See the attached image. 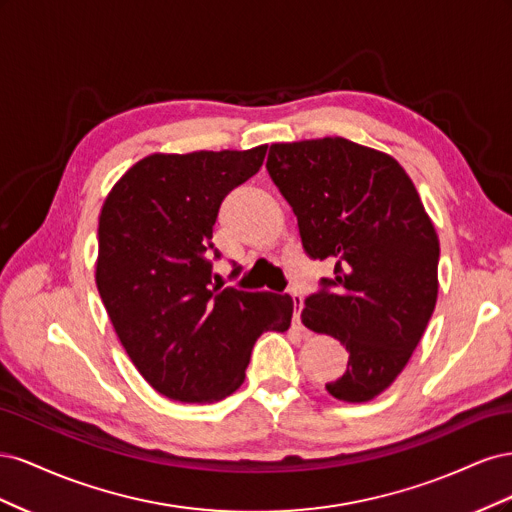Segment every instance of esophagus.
<instances>
[{
    "instance_id": "obj_1",
    "label": "esophagus",
    "mask_w": 512,
    "mask_h": 512,
    "mask_svg": "<svg viewBox=\"0 0 512 512\" xmlns=\"http://www.w3.org/2000/svg\"><path fill=\"white\" fill-rule=\"evenodd\" d=\"M290 297H292V309H294V314H292V329L305 331V327L301 324V312H303V299H301V294H299L297 290H290Z\"/></svg>"
}]
</instances>
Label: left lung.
I'll return each mask as SVG.
<instances>
[{"label": "left lung", "mask_w": 512, "mask_h": 512, "mask_svg": "<svg viewBox=\"0 0 512 512\" xmlns=\"http://www.w3.org/2000/svg\"><path fill=\"white\" fill-rule=\"evenodd\" d=\"M267 170L299 222L309 258L335 262L301 312L350 354L327 391L374 399L401 374L438 299L440 241L406 170L346 138L275 143Z\"/></svg>", "instance_id": "obj_1"}]
</instances>
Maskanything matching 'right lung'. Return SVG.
Returning <instances> with one entry per match:
<instances>
[{
	"instance_id": "right-lung-1",
	"label": "right lung",
	"mask_w": 512,
	"mask_h": 512,
	"mask_svg": "<svg viewBox=\"0 0 512 512\" xmlns=\"http://www.w3.org/2000/svg\"><path fill=\"white\" fill-rule=\"evenodd\" d=\"M267 145L136 162L106 196L96 284L121 346L160 395L209 404L235 393L256 339L290 327L292 299L213 282V224ZM241 267L232 271L237 275Z\"/></svg>"
}]
</instances>
